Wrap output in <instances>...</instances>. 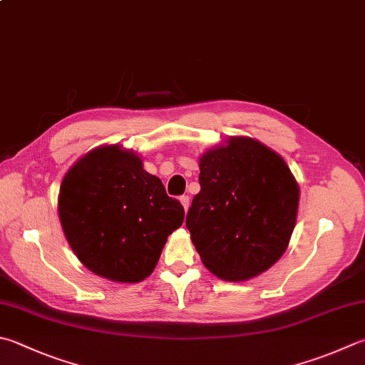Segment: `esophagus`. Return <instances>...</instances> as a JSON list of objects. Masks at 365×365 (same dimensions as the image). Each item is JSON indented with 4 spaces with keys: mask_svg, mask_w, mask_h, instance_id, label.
Masks as SVG:
<instances>
[{
    "mask_svg": "<svg viewBox=\"0 0 365 365\" xmlns=\"http://www.w3.org/2000/svg\"><path fill=\"white\" fill-rule=\"evenodd\" d=\"M180 200H181L182 206H184V210H185V211H187V210H189V205H190V200H189V195H182V197L180 198Z\"/></svg>",
    "mask_w": 365,
    "mask_h": 365,
    "instance_id": "esophagus-1",
    "label": "esophagus"
}]
</instances>
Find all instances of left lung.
<instances>
[{
	"label": "left lung",
	"instance_id": "8db88e82",
	"mask_svg": "<svg viewBox=\"0 0 365 365\" xmlns=\"http://www.w3.org/2000/svg\"><path fill=\"white\" fill-rule=\"evenodd\" d=\"M200 192L185 225L203 265L246 281L283 256L295 227L299 184L283 157L257 140L230 136L200 157Z\"/></svg>",
	"mask_w": 365,
	"mask_h": 365
}]
</instances>
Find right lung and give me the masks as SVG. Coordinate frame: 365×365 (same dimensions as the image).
Masks as SVG:
<instances>
[{
  "label": "right lung",
  "instance_id": "add662e5",
  "mask_svg": "<svg viewBox=\"0 0 365 365\" xmlns=\"http://www.w3.org/2000/svg\"><path fill=\"white\" fill-rule=\"evenodd\" d=\"M58 217L88 270L118 283H140L154 272L170 233L181 227L184 208L133 150L111 144L68 170Z\"/></svg>",
  "mask_w": 365,
  "mask_h": 365
}]
</instances>
